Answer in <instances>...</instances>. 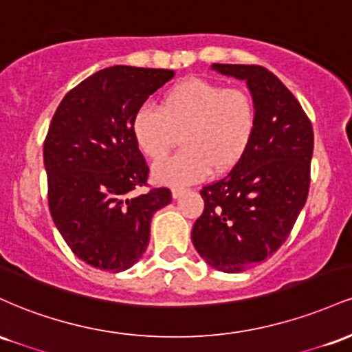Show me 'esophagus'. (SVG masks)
Here are the masks:
<instances>
[{
  "mask_svg": "<svg viewBox=\"0 0 352 352\" xmlns=\"http://www.w3.org/2000/svg\"><path fill=\"white\" fill-rule=\"evenodd\" d=\"M184 192H185L184 187H173V188H172V197H173V199H179V197H180Z\"/></svg>",
  "mask_w": 352,
  "mask_h": 352,
  "instance_id": "obj_1",
  "label": "esophagus"
}]
</instances>
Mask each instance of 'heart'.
I'll return each instance as SVG.
<instances>
[{
    "instance_id": "obj_1",
    "label": "heart",
    "mask_w": 352,
    "mask_h": 352,
    "mask_svg": "<svg viewBox=\"0 0 352 352\" xmlns=\"http://www.w3.org/2000/svg\"><path fill=\"white\" fill-rule=\"evenodd\" d=\"M256 104L243 87L187 78L164 92L159 109L142 106L132 120L139 151L160 162L175 147V157L153 167L160 184L184 185L212 173L232 170L245 155L256 129Z\"/></svg>"
}]
</instances>
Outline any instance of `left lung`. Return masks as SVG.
<instances>
[{"label": "left lung", "mask_w": 352, "mask_h": 352, "mask_svg": "<svg viewBox=\"0 0 352 352\" xmlns=\"http://www.w3.org/2000/svg\"><path fill=\"white\" fill-rule=\"evenodd\" d=\"M212 67L246 80L256 104V129L240 162L200 190L205 208L193 225L192 241L210 266L241 273L285 243L305 207L313 125L292 91L266 67Z\"/></svg>", "instance_id": "obj_1"}]
</instances>
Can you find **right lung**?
I'll return each mask as SVG.
<instances>
[{
	"mask_svg": "<svg viewBox=\"0 0 352 352\" xmlns=\"http://www.w3.org/2000/svg\"><path fill=\"white\" fill-rule=\"evenodd\" d=\"M173 78L170 69L112 66L71 89L44 139L47 204L76 256L124 272L151 240L152 215L172 201L168 188H148V165L132 134L135 112Z\"/></svg>",
	"mask_w": 352,
	"mask_h": 352,
	"instance_id": "right-lung-1",
	"label": "right lung"
}]
</instances>
